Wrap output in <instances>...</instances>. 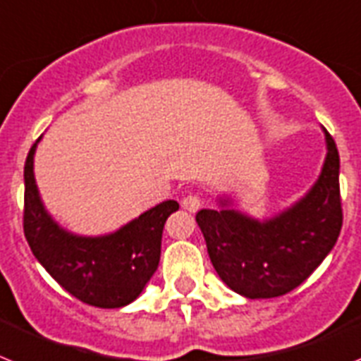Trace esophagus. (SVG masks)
Segmentation results:
<instances>
[{
    "label": "esophagus",
    "instance_id": "1",
    "mask_svg": "<svg viewBox=\"0 0 361 361\" xmlns=\"http://www.w3.org/2000/svg\"><path fill=\"white\" fill-rule=\"evenodd\" d=\"M200 205H202V202H200V198L196 196V194L185 196L183 202H181V207H183L185 211H189V212H196L200 209Z\"/></svg>",
    "mask_w": 361,
    "mask_h": 361
}]
</instances>
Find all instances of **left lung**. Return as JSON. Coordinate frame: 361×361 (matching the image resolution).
Returning <instances> with one entry per match:
<instances>
[{
    "mask_svg": "<svg viewBox=\"0 0 361 361\" xmlns=\"http://www.w3.org/2000/svg\"><path fill=\"white\" fill-rule=\"evenodd\" d=\"M319 176L302 198L269 218L238 209L234 194L216 198L218 209L196 214L209 258L227 287L250 300L290 293L316 271L341 231L340 156L324 128Z\"/></svg>",
    "mask_w": 361,
    "mask_h": 361,
    "instance_id": "8db88e82",
    "label": "left lung"
}]
</instances>
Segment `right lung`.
I'll use <instances>...</instances> for the list:
<instances>
[{"label": "right lung", "mask_w": 361, "mask_h": 361, "mask_svg": "<svg viewBox=\"0 0 361 361\" xmlns=\"http://www.w3.org/2000/svg\"><path fill=\"white\" fill-rule=\"evenodd\" d=\"M37 137L25 161V238L30 250L67 293L102 309L133 303L158 269L163 225L180 209L161 202L114 233L83 236L67 231L47 211L34 176Z\"/></svg>", "instance_id": "1"}]
</instances>
